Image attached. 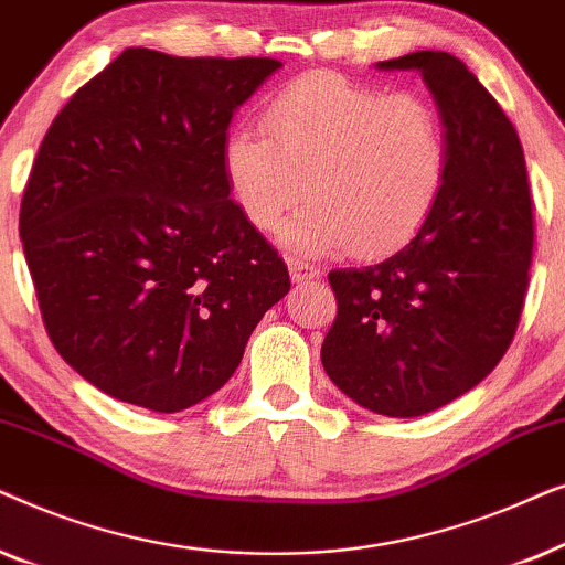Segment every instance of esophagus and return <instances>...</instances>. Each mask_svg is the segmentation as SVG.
I'll return each instance as SVG.
<instances>
[{
	"label": "esophagus",
	"instance_id": "obj_1",
	"mask_svg": "<svg viewBox=\"0 0 565 565\" xmlns=\"http://www.w3.org/2000/svg\"><path fill=\"white\" fill-rule=\"evenodd\" d=\"M288 269H290L292 282H311L321 275L319 267L311 265V262H303V259H288Z\"/></svg>",
	"mask_w": 565,
	"mask_h": 565
}]
</instances>
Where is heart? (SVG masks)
Segmentation results:
<instances>
[{
	"mask_svg": "<svg viewBox=\"0 0 565 565\" xmlns=\"http://www.w3.org/2000/svg\"><path fill=\"white\" fill-rule=\"evenodd\" d=\"M262 130H231L223 172L238 211L262 234L280 226L306 184L311 203L280 234L300 257L342 246L365 257L398 249L443 198L450 143L424 97L308 74L269 99Z\"/></svg>",
	"mask_w": 565,
	"mask_h": 565,
	"instance_id": "heart-1",
	"label": "heart"
}]
</instances>
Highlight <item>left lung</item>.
I'll return each mask as SVG.
<instances>
[{"mask_svg": "<svg viewBox=\"0 0 565 565\" xmlns=\"http://www.w3.org/2000/svg\"><path fill=\"white\" fill-rule=\"evenodd\" d=\"M419 72L450 143L443 198L406 246L331 269L337 319L321 344L331 383L383 416H422L476 388L504 358L532 259L520 136L481 82L445 51L377 61Z\"/></svg>", "mask_w": 565, "mask_h": 565, "instance_id": "8db88e82", "label": "left lung"}]
</instances>
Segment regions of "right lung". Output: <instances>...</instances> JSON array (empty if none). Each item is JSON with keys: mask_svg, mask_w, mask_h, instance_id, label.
I'll use <instances>...</instances> for the list:
<instances>
[{"mask_svg": "<svg viewBox=\"0 0 565 565\" xmlns=\"http://www.w3.org/2000/svg\"><path fill=\"white\" fill-rule=\"evenodd\" d=\"M282 64L126 49L51 122L20 238L61 358L159 414L226 385L290 290L282 257L231 200V118Z\"/></svg>", "mask_w": 565, "mask_h": 565, "instance_id": "1", "label": "right lung"}]
</instances>
